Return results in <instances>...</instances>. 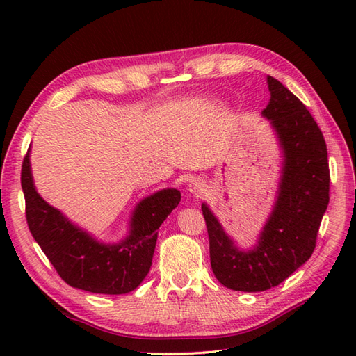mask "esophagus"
Segmentation results:
<instances>
[{
	"label": "esophagus",
	"mask_w": 356,
	"mask_h": 356,
	"mask_svg": "<svg viewBox=\"0 0 356 356\" xmlns=\"http://www.w3.org/2000/svg\"><path fill=\"white\" fill-rule=\"evenodd\" d=\"M188 190H190V193L193 195H195V197H199V195H202L203 191L207 190V185L200 179H193L191 182H190V185H188Z\"/></svg>",
	"instance_id": "esophagus-1"
}]
</instances>
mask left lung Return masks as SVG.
<instances>
[{"instance_id": "8db88e82", "label": "left lung", "mask_w": 356, "mask_h": 356, "mask_svg": "<svg viewBox=\"0 0 356 356\" xmlns=\"http://www.w3.org/2000/svg\"><path fill=\"white\" fill-rule=\"evenodd\" d=\"M270 99L261 111L283 151L277 200L252 249H238L202 203L209 237L211 268L225 287L261 292L278 286L305 264L329 205L327 148L320 127L297 96L268 76Z\"/></svg>"}]
</instances>
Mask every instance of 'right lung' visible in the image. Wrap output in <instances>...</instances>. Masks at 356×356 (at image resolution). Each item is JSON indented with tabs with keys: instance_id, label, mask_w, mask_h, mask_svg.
Instances as JSON below:
<instances>
[{
	"instance_id": "1",
	"label": "right lung",
	"mask_w": 356,
	"mask_h": 356,
	"mask_svg": "<svg viewBox=\"0 0 356 356\" xmlns=\"http://www.w3.org/2000/svg\"><path fill=\"white\" fill-rule=\"evenodd\" d=\"M21 186L27 225L36 243L67 284L93 293H128L143 282L159 226L180 202V191L174 188L148 195L134 208L128 236L111 245L97 241L36 193L30 149L22 162Z\"/></svg>"
}]
</instances>
